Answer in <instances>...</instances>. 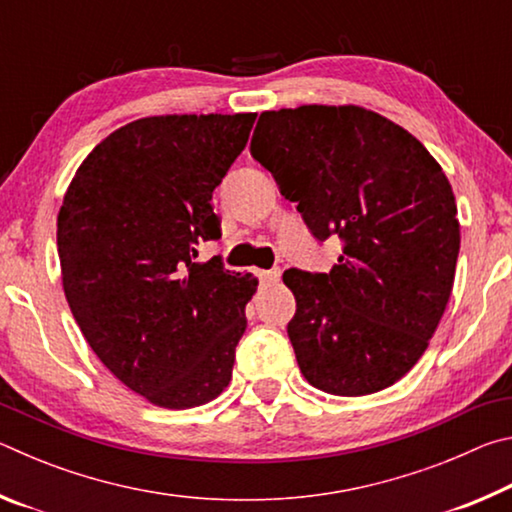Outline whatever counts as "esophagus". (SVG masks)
Returning <instances> with one entry per match:
<instances>
[{"label":"esophagus","mask_w":512,"mask_h":512,"mask_svg":"<svg viewBox=\"0 0 512 512\" xmlns=\"http://www.w3.org/2000/svg\"><path fill=\"white\" fill-rule=\"evenodd\" d=\"M257 277L262 284H275L280 280V271L277 268H273V271H257Z\"/></svg>","instance_id":"esophagus-1"}]
</instances>
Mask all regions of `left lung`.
I'll return each instance as SVG.
<instances>
[{
	"mask_svg": "<svg viewBox=\"0 0 512 512\" xmlns=\"http://www.w3.org/2000/svg\"><path fill=\"white\" fill-rule=\"evenodd\" d=\"M250 153L311 235L343 241L329 273L282 275L296 296L287 332L300 372L343 397L393 386L427 350L454 287L461 228L440 164L359 106L262 112Z\"/></svg>",
	"mask_w": 512,
	"mask_h": 512,
	"instance_id": "8db88e82",
	"label": "left lung"
}]
</instances>
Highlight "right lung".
Listing matches in <instances>:
<instances>
[{
  "label": "right lung",
  "instance_id": "obj_1",
  "mask_svg": "<svg viewBox=\"0 0 512 512\" xmlns=\"http://www.w3.org/2000/svg\"><path fill=\"white\" fill-rule=\"evenodd\" d=\"M255 112L164 115L121 126L92 149L58 212L69 309L121 384L164 409H192L230 384L246 332L250 273L221 257L212 192L246 149Z\"/></svg>",
  "mask_w": 512,
  "mask_h": 512
}]
</instances>
